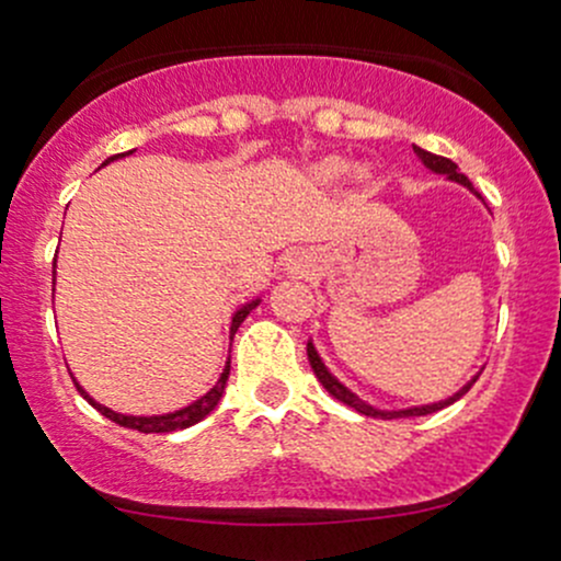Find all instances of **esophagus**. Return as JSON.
<instances>
[{"label":"esophagus","instance_id":"1","mask_svg":"<svg viewBox=\"0 0 561 561\" xmlns=\"http://www.w3.org/2000/svg\"><path fill=\"white\" fill-rule=\"evenodd\" d=\"M289 272H302V263L293 259V263H289Z\"/></svg>","mask_w":561,"mask_h":561}]
</instances>
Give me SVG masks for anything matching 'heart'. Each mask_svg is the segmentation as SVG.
Returning <instances> with one entry per match:
<instances>
[{"label":"heart","mask_w":561,"mask_h":561,"mask_svg":"<svg viewBox=\"0 0 561 561\" xmlns=\"http://www.w3.org/2000/svg\"><path fill=\"white\" fill-rule=\"evenodd\" d=\"M345 171H347L345 160H337V158L324 160V163H321L319 169H317V173H319L321 179H340V176H343Z\"/></svg>","instance_id":"b5f03b06"}]
</instances>
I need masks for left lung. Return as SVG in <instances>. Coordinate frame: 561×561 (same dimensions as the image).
<instances>
[{"label": "left lung", "mask_w": 561, "mask_h": 561, "mask_svg": "<svg viewBox=\"0 0 561 561\" xmlns=\"http://www.w3.org/2000/svg\"><path fill=\"white\" fill-rule=\"evenodd\" d=\"M414 152H416V158L422 160L424 169L433 171V173H440V176H446L448 182H456V184L467 186V190L472 192L474 197L482 199V197H480V192L474 190V186H472V182H469V179L465 176V173H459V169H456L454 160L435 156V152L422 150V147H416V145H414ZM306 351H308V362H311L313 375L319 377V382L324 385L327 392H330V396L337 398V401H343L345 405H351V409H356L358 414L375 416V420H403V416H424V414H433V411H440V409H446V405H450V403L459 401V398L465 396V392H467L469 388H472V385L478 382V377H480V371H478V375H474L472 379H469L467 385H461V388L456 390L454 396L443 398V401L422 403V405H405V409H379V405H371L369 401H364V398H358L356 392H353L351 388H347V385L340 382V379L334 377L330 369H327V364L321 362V356H319L317 345H313V340H308V347H306Z\"/></svg>", "instance_id": "left-lung-1"}]
</instances>
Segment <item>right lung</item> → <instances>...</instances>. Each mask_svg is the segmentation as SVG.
<instances>
[{
    "instance_id": "obj_1",
    "label": "right lung",
    "mask_w": 561,
    "mask_h": 561,
    "mask_svg": "<svg viewBox=\"0 0 561 561\" xmlns=\"http://www.w3.org/2000/svg\"><path fill=\"white\" fill-rule=\"evenodd\" d=\"M131 152H134V150H128V152H121V156H113V158H107L105 163H102V165L113 163V160H118V158H126V156H131ZM55 268H57V259H55V263H53V295H55ZM259 302H261V295H259V298H253V300L242 302V306L237 308L234 313H231V321H229V340H234V332L240 330V324H242L244 319H248V313L253 311V308H259ZM229 369H231V356L227 358V364H224V371H221V377L216 379V385H214V388H210L208 392H203V396H199L197 401L186 403V405H182V409H176V411H165V414H147V416L121 414V411H113V409H107V405H102L100 401H94V398L89 396V392L81 388V385H79V379L73 377V371H70V377H73L76 388H79L81 396L87 398V401L92 403L94 409L100 411L102 416H107V420H111V422L121 424V427H128V430H139V433H173V430H186V427H192V424H197L199 420H205V416H208L210 411L216 409L218 401H221V396H224V388H227Z\"/></svg>"
}]
</instances>
